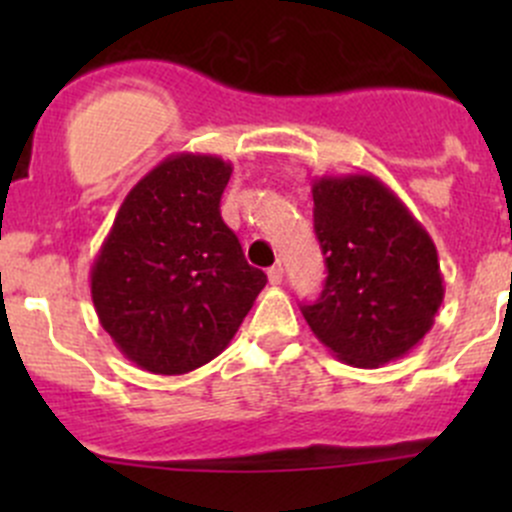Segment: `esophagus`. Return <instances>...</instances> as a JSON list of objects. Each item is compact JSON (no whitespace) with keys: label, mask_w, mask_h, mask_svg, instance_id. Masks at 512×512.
I'll return each instance as SVG.
<instances>
[{"label":"esophagus","mask_w":512,"mask_h":512,"mask_svg":"<svg viewBox=\"0 0 512 512\" xmlns=\"http://www.w3.org/2000/svg\"><path fill=\"white\" fill-rule=\"evenodd\" d=\"M282 277H285V270H282V265H275L267 270V280H270V285H282Z\"/></svg>","instance_id":"34e87169"}]
</instances>
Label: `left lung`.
<instances>
[{
	"instance_id": "obj_1",
	"label": "left lung",
	"mask_w": 512,
	"mask_h": 512,
	"mask_svg": "<svg viewBox=\"0 0 512 512\" xmlns=\"http://www.w3.org/2000/svg\"><path fill=\"white\" fill-rule=\"evenodd\" d=\"M312 198L327 280L317 302L302 307L309 329L359 369L409 354L443 302L431 235L371 173L314 178Z\"/></svg>"
}]
</instances>
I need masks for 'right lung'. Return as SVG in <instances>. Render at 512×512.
Wrapping results in <instances>:
<instances>
[{
  "mask_svg": "<svg viewBox=\"0 0 512 512\" xmlns=\"http://www.w3.org/2000/svg\"><path fill=\"white\" fill-rule=\"evenodd\" d=\"M230 175L232 163L205 153L160 160L91 265L98 322L143 371L178 376L213 361L267 285L220 218Z\"/></svg>",
  "mask_w": 512,
  "mask_h": 512,
  "instance_id": "right-lung-1",
  "label": "right lung"
}]
</instances>
